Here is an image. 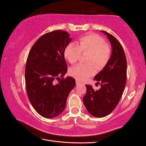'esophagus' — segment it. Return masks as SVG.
I'll use <instances>...</instances> for the list:
<instances>
[{
	"label": "esophagus",
	"mask_w": 146,
	"mask_h": 146,
	"mask_svg": "<svg viewBox=\"0 0 146 146\" xmlns=\"http://www.w3.org/2000/svg\"><path fill=\"white\" fill-rule=\"evenodd\" d=\"M76 85H79V84H81V82L80 81H78V80H76Z\"/></svg>",
	"instance_id": "1"
}]
</instances>
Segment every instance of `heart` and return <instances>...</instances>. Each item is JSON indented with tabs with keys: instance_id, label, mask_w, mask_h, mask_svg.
Instances as JSON below:
<instances>
[{
	"instance_id": "b5f03b06",
	"label": "heart",
	"mask_w": 146,
	"mask_h": 146,
	"mask_svg": "<svg viewBox=\"0 0 146 146\" xmlns=\"http://www.w3.org/2000/svg\"><path fill=\"white\" fill-rule=\"evenodd\" d=\"M81 53H88L87 64H80L70 71L71 75L78 81H84L95 72V66L98 70L102 69L109 62L111 56L110 47L99 35L88 34L80 37L76 42L68 44L64 51L65 59L71 64L76 63Z\"/></svg>"
}]
</instances>
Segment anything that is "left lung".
<instances>
[{
    "mask_svg": "<svg viewBox=\"0 0 146 146\" xmlns=\"http://www.w3.org/2000/svg\"><path fill=\"white\" fill-rule=\"evenodd\" d=\"M112 46L111 58L106 65L94 76L101 88L94 90L86 85V93L83 103L87 111L96 117H103L112 113L119 103L125 88L127 79V62L120 42L110 33L102 30ZM96 83V84H97Z\"/></svg>",
    "mask_w": 146,
    "mask_h": 146,
    "instance_id": "left-lung-1",
    "label": "left lung"
}]
</instances>
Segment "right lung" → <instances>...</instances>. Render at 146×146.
<instances>
[{"instance_id":"add662e5","label":"right lung","mask_w":146,"mask_h":146,"mask_svg":"<svg viewBox=\"0 0 146 146\" xmlns=\"http://www.w3.org/2000/svg\"><path fill=\"white\" fill-rule=\"evenodd\" d=\"M69 36L62 30L46 33L33 44L27 57V93L35 110L44 117L53 118L62 113L76 85L73 78H63L67 72L64 51L72 40ZM55 79L60 80L56 84Z\"/></svg>"}]
</instances>
